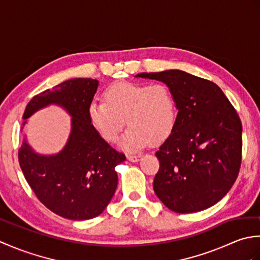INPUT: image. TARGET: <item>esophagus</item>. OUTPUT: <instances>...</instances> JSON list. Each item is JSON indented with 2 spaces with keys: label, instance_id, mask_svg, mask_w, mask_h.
Returning a JSON list of instances; mask_svg holds the SVG:
<instances>
[{
  "label": "esophagus",
  "instance_id": "obj_1",
  "mask_svg": "<svg viewBox=\"0 0 260 260\" xmlns=\"http://www.w3.org/2000/svg\"><path fill=\"white\" fill-rule=\"evenodd\" d=\"M141 158V155H127V159L131 162H137L140 161Z\"/></svg>",
  "mask_w": 260,
  "mask_h": 260
}]
</instances>
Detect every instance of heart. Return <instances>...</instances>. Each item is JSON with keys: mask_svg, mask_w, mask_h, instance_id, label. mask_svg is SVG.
<instances>
[{"mask_svg": "<svg viewBox=\"0 0 260 260\" xmlns=\"http://www.w3.org/2000/svg\"><path fill=\"white\" fill-rule=\"evenodd\" d=\"M104 97L105 102L93 99L89 104L88 117L105 142L117 141L125 121L128 129L119 145L127 152L139 151L147 143L159 144L174 129L178 102L172 88L164 82H116Z\"/></svg>", "mask_w": 260, "mask_h": 260, "instance_id": "b5f03b06", "label": "heart"}]
</instances>
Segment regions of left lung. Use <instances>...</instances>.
Instances as JSON below:
<instances>
[{"label": "left lung", "mask_w": 260, "mask_h": 260, "mask_svg": "<svg viewBox=\"0 0 260 260\" xmlns=\"http://www.w3.org/2000/svg\"><path fill=\"white\" fill-rule=\"evenodd\" d=\"M136 77L163 81L178 102L174 129L155 153L154 192L178 213L212 207L229 192L241 165L242 126L236 109L218 85L185 71Z\"/></svg>", "instance_id": "left-lung-1"}]
</instances>
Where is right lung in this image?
Returning <instances> with one entry per match:
<instances>
[{"mask_svg":"<svg viewBox=\"0 0 260 260\" xmlns=\"http://www.w3.org/2000/svg\"><path fill=\"white\" fill-rule=\"evenodd\" d=\"M97 87L98 80L91 78L63 81L33 97L23 114L26 119L56 104L73 117L67 144L58 154H37L26 140L19 150L21 170L37 198L52 212L70 220L92 219L104 211L117 187L115 168L126 159L125 154L99 136L88 117Z\"/></svg>","mask_w":260,"mask_h":260,"instance_id":"1","label":"right lung"}]
</instances>
